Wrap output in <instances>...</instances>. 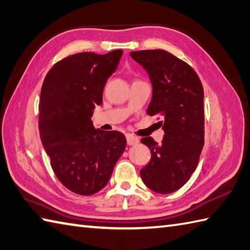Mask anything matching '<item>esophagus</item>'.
<instances>
[{"label":"esophagus","mask_w":250,"mask_h":250,"mask_svg":"<svg viewBox=\"0 0 250 250\" xmlns=\"http://www.w3.org/2000/svg\"><path fill=\"white\" fill-rule=\"evenodd\" d=\"M126 140H127V145L128 146L137 145V144H139V141H140L138 137H136L131 134H126Z\"/></svg>","instance_id":"1"}]
</instances>
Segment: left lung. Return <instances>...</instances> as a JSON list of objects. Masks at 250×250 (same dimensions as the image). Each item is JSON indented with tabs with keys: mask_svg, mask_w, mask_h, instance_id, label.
Masks as SVG:
<instances>
[{
	"mask_svg": "<svg viewBox=\"0 0 250 250\" xmlns=\"http://www.w3.org/2000/svg\"><path fill=\"white\" fill-rule=\"evenodd\" d=\"M152 84L149 115L162 116L165 132L161 145L151 137L141 142L151 160L140 170L145 185L161 194L179 190L196 169L204 146V90L196 72L163 49L131 52Z\"/></svg>",
	"mask_w": 250,
	"mask_h": 250,
	"instance_id": "obj_1",
	"label": "left lung"
}]
</instances>
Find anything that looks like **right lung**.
I'll return each mask as SVG.
<instances>
[{"label":"right lung","instance_id":"right-lung-1","mask_svg":"<svg viewBox=\"0 0 250 250\" xmlns=\"http://www.w3.org/2000/svg\"><path fill=\"white\" fill-rule=\"evenodd\" d=\"M122 55L118 49L69 56L49 70L41 89V140L55 175L76 194L93 195L104 189L125 150L122 132L95 129L91 121Z\"/></svg>","mask_w":250,"mask_h":250}]
</instances>
